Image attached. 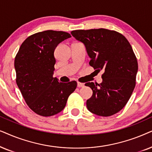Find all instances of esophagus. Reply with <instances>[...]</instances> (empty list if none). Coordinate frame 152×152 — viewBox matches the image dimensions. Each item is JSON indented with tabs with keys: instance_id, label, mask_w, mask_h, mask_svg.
<instances>
[{
	"instance_id": "34e87169",
	"label": "esophagus",
	"mask_w": 152,
	"mask_h": 152,
	"mask_svg": "<svg viewBox=\"0 0 152 152\" xmlns=\"http://www.w3.org/2000/svg\"><path fill=\"white\" fill-rule=\"evenodd\" d=\"M77 86L78 88H82V87H84L85 85L83 83H80V82H78L77 83Z\"/></svg>"
}]
</instances>
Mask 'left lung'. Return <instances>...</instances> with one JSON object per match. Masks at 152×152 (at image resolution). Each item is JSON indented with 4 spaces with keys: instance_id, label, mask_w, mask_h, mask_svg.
<instances>
[{
    "instance_id": "obj_1",
    "label": "left lung",
    "mask_w": 152,
    "mask_h": 152,
    "mask_svg": "<svg viewBox=\"0 0 152 152\" xmlns=\"http://www.w3.org/2000/svg\"><path fill=\"white\" fill-rule=\"evenodd\" d=\"M71 34L84 44L90 66L104 71L102 83L85 84L93 92L86 102L88 110L102 117L118 113L135 86L138 66L130 43L122 34L104 28L73 30Z\"/></svg>"
}]
</instances>
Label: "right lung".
<instances>
[{"instance_id": "add662e5", "label": "right lung", "mask_w": 152, "mask_h": 152, "mask_svg": "<svg viewBox=\"0 0 152 152\" xmlns=\"http://www.w3.org/2000/svg\"><path fill=\"white\" fill-rule=\"evenodd\" d=\"M71 37L63 31L37 32L22 43L16 56V82L26 104L36 114L49 117L61 112L76 90L75 80L60 83L53 77L56 48Z\"/></svg>"}]
</instances>
